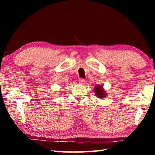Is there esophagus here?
<instances>
[{
	"instance_id": "obj_1",
	"label": "esophagus",
	"mask_w": 155,
	"mask_h": 155,
	"mask_svg": "<svg viewBox=\"0 0 155 155\" xmlns=\"http://www.w3.org/2000/svg\"><path fill=\"white\" fill-rule=\"evenodd\" d=\"M78 82H79L81 84H83L85 83V80L83 79V78H79V80H78Z\"/></svg>"
}]
</instances>
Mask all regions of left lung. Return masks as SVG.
Wrapping results in <instances>:
<instances>
[{"label":"left lung","instance_id":"1","mask_svg":"<svg viewBox=\"0 0 155 155\" xmlns=\"http://www.w3.org/2000/svg\"><path fill=\"white\" fill-rule=\"evenodd\" d=\"M94 92L96 94L95 95L101 99L104 98V97L107 96V93L102 85H96L94 88Z\"/></svg>","mask_w":155,"mask_h":155}]
</instances>
